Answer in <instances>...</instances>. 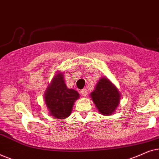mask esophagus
<instances>
[{"instance_id":"1","label":"esophagus","mask_w":159,"mask_h":159,"mask_svg":"<svg viewBox=\"0 0 159 159\" xmlns=\"http://www.w3.org/2000/svg\"><path fill=\"white\" fill-rule=\"evenodd\" d=\"M80 93H81V95H82L83 97H86L87 95H88V90H87V89H82V90L80 91Z\"/></svg>"}]
</instances>
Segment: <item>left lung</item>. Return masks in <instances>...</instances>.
Returning <instances> with one entry per match:
<instances>
[{
	"label": "left lung",
	"mask_w": 159,
	"mask_h": 159,
	"mask_svg": "<svg viewBox=\"0 0 159 159\" xmlns=\"http://www.w3.org/2000/svg\"><path fill=\"white\" fill-rule=\"evenodd\" d=\"M90 97L100 114L109 116L114 114L119 106L121 94L107 77H101L90 93Z\"/></svg>",
	"instance_id": "1"
}]
</instances>
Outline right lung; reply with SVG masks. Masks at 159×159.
Wrapping results in <instances>:
<instances>
[{"instance_id":"obj_1","label":"right lung","mask_w":159,"mask_h":159,"mask_svg":"<svg viewBox=\"0 0 159 159\" xmlns=\"http://www.w3.org/2000/svg\"><path fill=\"white\" fill-rule=\"evenodd\" d=\"M79 98L77 91L67 88L64 74L58 71L44 95L49 114L57 119H66L70 116L75 102Z\"/></svg>"}]
</instances>
